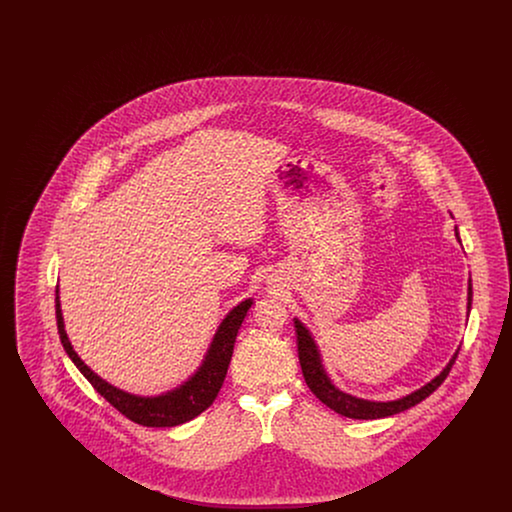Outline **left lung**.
Here are the masks:
<instances>
[{
    "label": "left lung",
    "mask_w": 512,
    "mask_h": 512,
    "mask_svg": "<svg viewBox=\"0 0 512 512\" xmlns=\"http://www.w3.org/2000/svg\"><path fill=\"white\" fill-rule=\"evenodd\" d=\"M455 236L457 240L461 242L459 238V232H457V226H455ZM472 307V282H468V311ZM295 334H297V355H299V363H301V370H303V378L309 386V390L313 391L317 395L318 399L330 407L332 411L341 414V416H347V418H355V420H374V418H386L391 414L403 413L407 409H411L414 405H418L420 401H424L430 393L438 390L439 386L443 384V380L447 378L449 370L455 365V359L459 355V351L453 355V359L449 361V365L445 366L441 370V374L436 376L432 382H428L424 388L413 391L411 395H405L397 401H388V403H382V401H366V399H359V397H353L349 393H343L338 390L324 366L320 361V353H318L317 343L311 338L309 330L295 318Z\"/></svg>",
    "instance_id": "obj_1"
}]
</instances>
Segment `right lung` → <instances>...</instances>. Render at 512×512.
<instances>
[{
    "mask_svg": "<svg viewBox=\"0 0 512 512\" xmlns=\"http://www.w3.org/2000/svg\"><path fill=\"white\" fill-rule=\"evenodd\" d=\"M251 305H253V301L245 299L220 322L219 330L211 341V347L205 355L203 365L197 368V372L188 382H184L176 390L167 391L157 397H140V395H130L126 391L107 384L105 380L99 378L96 372H92L88 366L82 363V359L76 355L71 341L67 338L63 315H61L59 290L55 292L57 330H59V338H61L67 355L71 357V361L86 376V380L94 386V390L98 391L101 397H105L119 413L130 418L132 422L149 426V428H171V426L184 424L213 405V401L217 399L220 388H222V382L226 378V370H228L230 359H232L238 330H240Z\"/></svg>",
    "mask_w": 512,
    "mask_h": 512,
    "instance_id": "add662e5",
    "label": "right lung"
}]
</instances>
